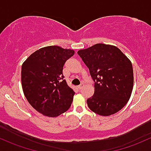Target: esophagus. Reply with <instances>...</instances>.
Returning <instances> with one entry per match:
<instances>
[{
    "label": "esophagus",
    "mask_w": 151,
    "mask_h": 151,
    "mask_svg": "<svg viewBox=\"0 0 151 151\" xmlns=\"http://www.w3.org/2000/svg\"><path fill=\"white\" fill-rule=\"evenodd\" d=\"M83 87H84V84H81L80 85H79L78 87H77V89H81Z\"/></svg>",
    "instance_id": "34e87169"
}]
</instances>
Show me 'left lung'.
Listing matches in <instances>:
<instances>
[{
  "instance_id": "obj_1",
  "label": "left lung",
  "mask_w": 151,
  "mask_h": 151,
  "mask_svg": "<svg viewBox=\"0 0 151 151\" xmlns=\"http://www.w3.org/2000/svg\"><path fill=\"white\" fill-rule=\"evenodd\" d=\"M77 54L94 82V94L87 100L89 108L102 116L120 111L130 100L133 88L130 59L115 46L105 44H94Z\"/></svg>"
}]
</instances>
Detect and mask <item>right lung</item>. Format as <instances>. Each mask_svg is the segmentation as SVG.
Instances as JSON below:
<instances>
[{"instance_id":"1","label":"right lung","mask_w":151,"mask_h":151,"mask_svg":"<svg viewBox=\"0 0 151 151\" xmlns=\"http://www.w3.org/2000/svg\"><path fill=\"white\" fill-rule=\"evenodd\" d=\"M74 54L72 49L49 46L36 51L21 67V84L26 98L36 111L55 117L69 110L74 90L64 79L63 67Z\"/></svg>"}]
</instances>
